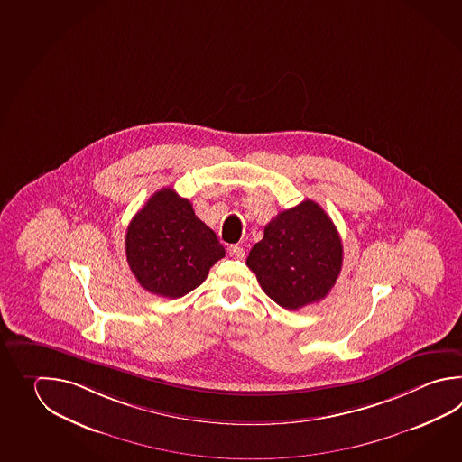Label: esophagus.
Returning a JSON list of instances; mask_svg holds the SVG:
<instances>
[{"label": "esophagus", "mask_w": 462, "mask_h": 462, "mask_svg": "<svg viewBox=\"0 0 462 462\" xmlns=\"http://www.w3.org/2000/svg\"><path fill=\"white\" fill-rule=\"evenodd\" d=\"M228 254H230V256H234V258H238V260H244V256H245V250H244V246L230 245L228 246Z\"/></svg>", "instance_id": "34e87169"}]
</instances>
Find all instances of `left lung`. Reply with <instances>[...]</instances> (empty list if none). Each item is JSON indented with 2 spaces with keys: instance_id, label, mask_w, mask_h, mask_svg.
<instances>
[{
  "instance_id": "8db88e82",
  "label": "left lung",
  "mask_w": 462,
  "mask_h": 462,
  "mask_svg": "<svg viewBox=\"0 0 462 462\" xmlns=\"http://www.w3.org/2000/svg\"><path fill=\"white\" fill-rule=\"evenodd\" d=\"M342 242L330 217L311 199L264 226L246 266L276 304L300 310L329 294L342 268Z\"/></svg>"
}]
</instances>
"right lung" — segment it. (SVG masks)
Here are the masks:
<instances>
[{
  "label": "right lung",
  "mask_w": 462,
  "mask_h": 462,
  "mask_svg": "<svg viewBox=\"0 0 462 462\" xmlns=\"http://www.w3.org/2000/svg\"><path fill=\"white\" fill-rule=\"evenodd\" d=\"M125 248L143 288L171 300L196 290L226 256L216 232L198 218L188 199L171 188L154 192L133 217Z\"/></svg>",
  "instance_id": "add662e5"
}]
</instances>
